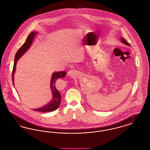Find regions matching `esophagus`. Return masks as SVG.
<instances>
[{"label": "esophagus", "instance_id": "34e87169", "mask_svg": "<svg viewBox=\"0 0 150 150\" xmlns=\"http://www.w3.org/2000/svg\"><path fill=\"white\" fill-rule=\"evenodd\" d=\"M76 72L75 70H70L69 71L67 72V75H69V76H74L75 75H76Z\"/></svg>", "mask_w": 150, "mask_h": 150}]
</instances>
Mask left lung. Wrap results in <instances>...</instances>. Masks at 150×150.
<instances>
[{
  "label": "left lung",
  "instance_id": "obj_1",
  "mask_svg": "<svg viewBox=\"0 0 150 150\" xmlns=\"http://www.w3.org/2000/svg\"><path fill=\"white\" fill-rule=\"evenodd\" d=\"M121 40L122 43H124L125 44H126V45H128V46H130V45L129 44V43H128V42H127L124 38H121Z\"/></svg>",
  "mask_w": 150,
  "mask_h": 150
}]
</instances>
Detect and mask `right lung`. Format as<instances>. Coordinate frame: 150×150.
I'll use <instances>...</instances> for the list:
<instances>
[{
  "label": "right lung",
  "instance_id": "1",
  "mask_svg": "<svg viewBox=\"0 0 150 150\" xmlns=\"http://www.w3.org/2000/svg\"><path fill=\"white\" fill-rule=\"evenodd\" d=\"M36 35V33L35 32H32L31 34H30V35L28 36L25 43L22 45L20 48L17 50L15 55L14 65H13V71L12 74V82L13 85H14L13 77H14V72L16 70L17 61L27 50H28V49L31 46L32 42L33 41L34 37ZM66 71L57 72H54L53 74L52 79H51V83H50L51 90L53 93V99L50 101V103L47 104L46 106L40 108L34 109V110L37 111H40V112H50V111H53L58 108L61 103V97L60 93L58 92V91H57L55 86V83L58 79L63 78L66 76Z\"/></svg>",
  "mask_w": 150,
  "mask_h": 150
}]
</instances>
